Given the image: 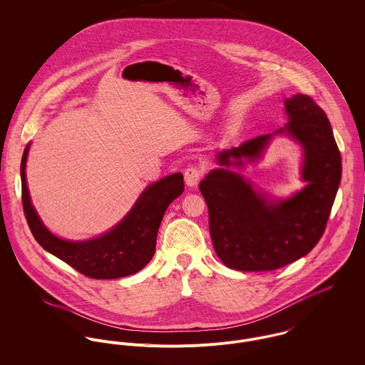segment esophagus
Here are the masks:
<instances>
[{"label":"esophagus","mask_w":365,"mask_h":365,"mask_svg":"<svg viewBox=\"0 0 365 365\" xmlns=\"http://www.w3.org/2000/svg\"><path fill=\"white\" fill-rule=\"evenodd\" d=\"M202 174H204L202 170L198 168V167H195V165L187 167L185 171H184V178H185L187 185H188V187H195V185L200 182Z\"/></svg>","instance_id":"esophagus-1"}]
</instances>
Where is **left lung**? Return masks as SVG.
<instances>
[{"label":"left lung","mask_w":365,"mask_h":365,"mask_svg":"<svg viewBox=\"0 0 365 365\" xmlns=\"http://www.w3.org/2000/svg\"><path fill=\"white\" fill-rule=\"evenodd\" d=\"M284 130L305 150L308 185L287 201L268 204L237 173L212 170L200 182L208 205L209 232L222 262L239 271H271L307 256L324 233L341 180V156L324 110L309 96L285 101ZM274 133V135H275ZM272 135H262L219 153L222 167L256 160Z\"/></svg>","instance_id":"left-lung-1"}]
</instances>
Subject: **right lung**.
I'll return each instance as SVG.
<instances>
[{"label": "right lung", "instance_id": "obj_1", "mask_svg": "<svg viewBox=\"0 0 365 365\" xmlns=\"http://www.w3.org/2000/svg\"><path fill=\"white\" fill-rule=\"evenodd\" d=\"M28 150L29 145L25 148L21 161L24 213L34 237L46 252L83 275L96 279L132 275L152 260L164 212L184 191L181 173L164 177L148 187L123 220L108 233L87 242H68L53 236L31 204L25 178Z\"/></svg>", "mask_w": 365, "mask_h": 365}]
</instances>
